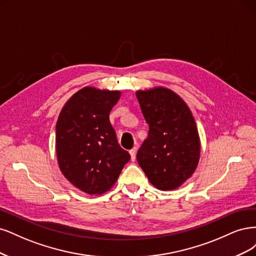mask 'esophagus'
<instances>
[{"instance_id":"1","label":"esophagus","mask_w":256,"mask_h":256,"mask_svg":"<svg viewBox=\"0 0 256 256\" xmlns=\"http://www.w3.org/2000/svg\"><path fill=\"white\" fill-rule=\"evenodd\" d=\"M136 152H137V149H136V148H133V149H132V150L130 151V160H132V162H134V160H135V158H136Z\"/></svg>"}]
</instances>
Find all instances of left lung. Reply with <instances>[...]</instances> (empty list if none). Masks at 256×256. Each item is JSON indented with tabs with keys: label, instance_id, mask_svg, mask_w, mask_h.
<instances>
[{
	"label": "left lung",
	"instance_id": "left-lung-1",
	"mask_svg": "<svg viewBox=\"0 0 256 256\" xmlns=\"http://www.w3.org/2000/svg\"><path fill=\"white\" fill-rule=\"evenodd\" d=\"M149 134L137 152V162L160 190L182 186L200 160L201 142L194 118L178 94L166 87L137 90Z\"/></svg>",
	"mask_w": 256,
	"mask_h": 256
}]
</instances>
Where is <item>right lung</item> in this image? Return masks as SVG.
I'll use <instances>...</instances> for the list:
<instances>
[{
	"label": "right lung",
	"instance_id": "right-lung-1",
	"mask_svg": "<svg viewBox=\"0 0 256 256\" xmlns=\"http://www.w3.org/2000/svg\"><path fill=\"white\" fill-rule=\"evenodd\" d=\"M119 90L86 86L66 102L56 123V158L62 176L80 192L102 194L117 182L130 154L121 149L110 114Z\"/></svg>",
	"mask_w": 256,
	"mask_h": 256
}]
</instances>
